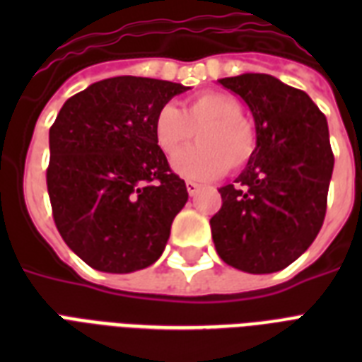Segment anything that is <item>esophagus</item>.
Here are the masks:
<instances>
[{"instance_id": "1", "label": "esophagus", "mask_w": 362, "mask_h": 362, "mask_svg": "<svg viewBox=\"0 0 362 362\" xmlns=\"http://www.w3.org/2000/svg\"><path fill=\"white\" fill-rule=\"evenodd\" d=\"M186 189H187V193H189V197H195V195H197L199 193V189H201V186H199L197 182H186Z\"/></svg>"}]
</instances>
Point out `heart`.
<instances>
[{"instance_id": "heart-1", "label": "heart", "mask_w": 362, "mask_h": 362, "mask_svg": "<svg viewBox=\"0 0 362 362\" xmlns=\"http://www.w3.org/2000/svg\"><path fill=\"white\" fill-rule=\"evenodd\" d=\"M242 105L227 92H201L184 99L178 109L165 105L153 118V141L167 158L192 141L199 144L175 159V169L187 178H216L229 167L240 169L255 150V133Z\"/></svg>"}]
</instances>
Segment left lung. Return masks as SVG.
I'll list each match as a JSON object with an SVG mask.
<instances>
[{"label":"left lung","instance_id":"left-lung-1","mask_svg":"<svg viewBox=\"0 0 362 362\" xmlns=\"http://www.w3.org/2000/svg\"><path fill=\"white\" fill-rule=\"evenodd\" d=\"M255 120L257 146L235 184L220 187L212 240L227 264L252 274L286 269L317 237L334 167L325 115L303 90L263 73L221 78Z\"/></svg>","mask_w":362,"mask_h":362}]
</instances>
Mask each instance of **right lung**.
Instances as JSON below:
<instances>
[{"label": "right lung", "instance_id": "right-lung-1", "mask_svg": "<svg viewBox=\"0 0 362 362\" xmlns=\"http://www.w3.org/2000/svg\"><path fill=\"white\" fill-rule=\"evenodd\" d=\"M182 84L105 78L69 98L50 127L47 187L65 244L92 269L133 272L163 253L187 201L153 141V118Z\"/></svg>", "mask_w": 362, "mask_h": 362}]
</instances>
